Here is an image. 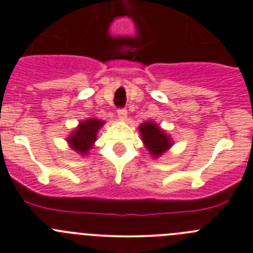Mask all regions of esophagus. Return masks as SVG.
<instances>
[{
    "label": "esophagus",
    "instance_id": "obj_1",
    "mask_svg": "<svg viewBox=\"0 0 253 253\" xmlns=\"http://www.w3.org/2000/svg\"><path fill=\"white\" fill-rule=\"evenodd\" d=\"M117 116H119L120 120H122V121H126L127 111L125 110V108H120V110H117Z\"/></svg>",
    "mask_w": 253,
    "mask_h": 253
}]
</instances>
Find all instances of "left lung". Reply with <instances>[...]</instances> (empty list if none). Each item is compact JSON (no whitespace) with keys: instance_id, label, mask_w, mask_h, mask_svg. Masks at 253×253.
<instances>
[{"instance_id":"left-lung-1","label":"left lung","mask_w":253,"mask_h":253,"mask_svg":"<svg viewBox=\"0 0 253 253\" xmlns=\"http://www.w3.org/2000/svg\"><path fill=\"white\" fill-rule=\"evenodd\" d=\"M143 146L153 159H159L173 146L171 136L153 121L143 122L138 126Z\"/></svg>"}]
</instances>
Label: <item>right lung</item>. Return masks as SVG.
<instances>
[{"mask_svg": "<svg viewBox=\"0 0 253 253\" xmlns=\"http://www.w3.org/2000/svg\"><path fill=\"white\" fill-rule=\"evenodd\" d=\"M105 125V121L98 119H87L81 121L79 126L71 132L67 137V143L73 151H76L79 155L87 156L89 150L94 146L97 141L98 129Z\"/></svg>", "mask_w": 253, "mask_h": 253, "instance_id": "right-lung-1", "label": "right lung"}]
</instances>
